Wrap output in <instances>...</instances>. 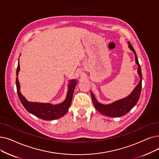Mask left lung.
Segmentation results:
<instances>
[{
    "instance_id": "8db88e82",
    "label": "left lung",
    "mask_w": 159,
    "mask_h": 159,
    "mask_svg": "<svg viewBox=\"0 0 159 159\" xmlns=\"http://www.w3.org/2000/svg\"><path fill=\"white\" fill-rule=\"evenodd\" d=\"M128 43L130 49L134 54L135 61L138 66H139V67H138V73H139L140 77L139 83L135 87L132 93H131L128 97H127V98L120 99L119 101H117L112 103V104L102 105L96 101L93 94L91 92V96L93 105L95 108L98 110V111H99L102 114H104L105 116H108L110 117H114V118L123 116V115H125L127 112H129L130 110L135 106L137 102L139 101L141 93L142 75L141 72L140 66L139 64V60H138L136 52L133 45L130 44L129 41Z\"/></svg>"
}]
</instances>
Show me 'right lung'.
I'll return each mask as SVG.
<instances>
[{"instance_id": "1", "label": "right lung", "mask_w": 159, "mask_h": 159, "mask_svg": "<svg viewBox=\"0 0 159 159\" xmlns=\"http://www.w3.org/2000/svg\"><path fill=\"white\" fill-rule=\"evenodd\" d=\"M20 67L19 62L16 73L17 92L20 102H21L22 105L27 111L32 114L33 115L36 116L40 119L48 121L58 119L67 113L69 108L70 107L71 105L74 89L76 85L77 84V81L74 80H71V83L69 85V89L67 92L66 99L62 103H60L59 105H52L51 104H47V103L32 102L27 101L20 92V85L17 78L18 73Z\"/></svg>"}]
</instances>
